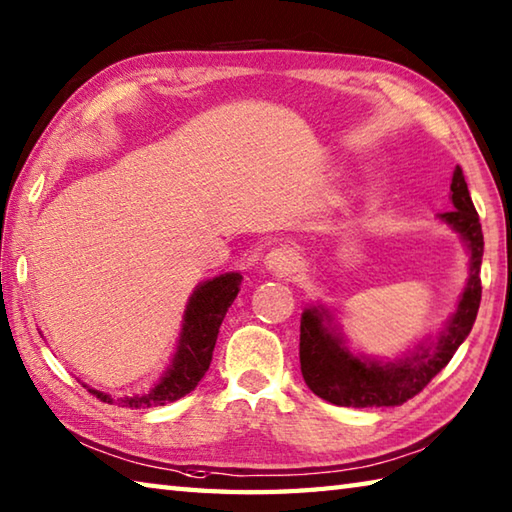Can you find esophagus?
<instances>
[{
    "instance_id": "1",
    "label": "esophagus",
    "mask_w": 512,
    "mask_h": 512,
    "mask_svg": "<svg viewBox=\"0 0 512 512\" xmlns=\"http://www.w3.org/2000/svg\"><path fill=\"white\" fill-rule=\"evenodd\" d=\"M265 267L269 272L276 274H289L296 269V254L289 247H274L272 252L265 256Z\"/></svg>"
}]
</instances>
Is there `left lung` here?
Listing matches in <instances>:
<instances>
[{"label":"left lung","instance_id":"left-lung-1","mask_svg":"<svg viewBox=\"0 0 512 512\" xmlns=\"http://www.w3.org/2000/svg\"><path fill=\"white\" fill-rule=\"evenodd\" d=\"M452 205L455 209L441 214L450 227L464 236L470 249V278L461 294L455 316L446 330L430 347H419L406 359L394 363H376L356 359L341 345L339 336L327 330L323 321L330 316L323 307H310L301 316V372L316 397L343 408H394L419 394L435 376L446 368L457 347L466 341L477 318L481 301V256L484 234L461 167L452 173Z\"/></svg>","mask_w":512,"mask_h":512}]
</instances>
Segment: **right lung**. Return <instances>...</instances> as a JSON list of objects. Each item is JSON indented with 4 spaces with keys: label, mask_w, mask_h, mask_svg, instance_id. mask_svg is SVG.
Returning a JSON list of instances; mask_svg holds the SVG:
<instances>
[{
    "label": "right lung",
    "mask_w": 512,
    "mask_h": 512,
    "mask_svg": "<svg viewBox=\"0 0 512 512\" xmlns=\"http://www.w3.org/2000/svg\"><path fill=\"white\" fill-rule=\"evenodd\" d=\"M240 274H223L214 281L202 283L189 298L185 310V323H182L180 345L173 359L171 368L162 376L160 383L153 385L149 392L133 394V397L113 399L109 394L89 388L93 397H98L104 403H118L122 408H156L165 403L178 401L196 390L202 376L209 370L211 354H214L220 323L234 303L240 285Z\"/></svg>",
    "instance_id": "add662e5"
}]
</instances>
